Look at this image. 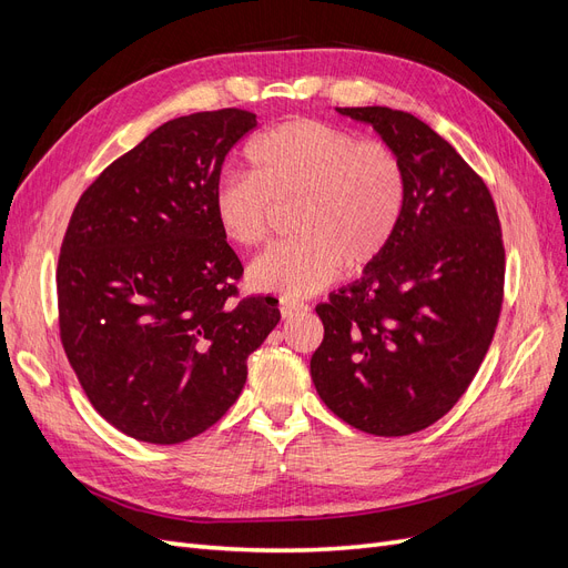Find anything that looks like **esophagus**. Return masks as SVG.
I'll use <instances>...</instances> for the list:
<instances>
[{"label": "esophagus", "instance_id": "esophagus-1", "mask_svg": "<svg viewBox=\"0 0 568 568\" xmlns=\"http://www.w3.org/2000/svg\"><path fill=\"white\" fill-rule=\"evenodd\" d=\"M280 311H282V317H284V320H288V317H294V315L305 313V311H307V305H305V303H301V301L282 298V301H280Z\"/></svg>", "mask_w": 568, "mask_h": 568}]
</instances>
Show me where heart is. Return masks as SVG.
I'll return each instance as SVG.
<instances>
[{"label": "heart", "mask_w": 568, "mask_h": 568, "mask_svg": "<svg viewBox=\"0 0 568 568\" xmlns=\"http://www.w3.org/2000/svg\"><path fill=\"white\" fill-rule=\"evenodd\" d=\"M251 173H227L213 192V215L230 242L253 248L274 209L296 205L301 239L270 248L248 267V286L282 298L313 296L341 270L363 272L390 246L407 201V175L388 144L332 123L296 118L246 146Z\"/></svg>", "instance_id": "1"}]
</instances>
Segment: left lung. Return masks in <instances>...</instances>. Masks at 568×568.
Listing matches in <instances>:
<instances>
[{
	"mask_svg": "<svg viewBox=\"0 0 568 568\" xmlns=\"http://www.w3.org/2000/svg\"><path fill=\"white\" fill-rule=\"evenodd\" d=\"M336 111L398 153L407 201L379 261L315 307L324 341L311 374L346 424L407 436L448 415L488 353L505 288L500 220L486 182L419 118Z\"/></svg>",
	"mask_w": 568,
	"mask_h": 568,
	"instance_id": "1",
	"label": "left lung"
}]
</instances>
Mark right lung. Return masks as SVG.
Masks as SVG:
<instances>
[{
  "label": "right lung",
  "mask_w": 568,
  "mask_h": 568,
  "mask_svg": "<svg viewBox=\"0 0 568 568\" xmlns=\"http://www.w3.org/2000/svg\"><path fill=\"white\" fill-rule=\"evenodd\" d=\"M242 109L168 120L84 192L61 244V343L94 409L136 440L211 428L246 384V359L280 322L277 298L236 296L244 274L213 215Z\"/></svg>",
  "instance_id": "1"
}]
</instances>
